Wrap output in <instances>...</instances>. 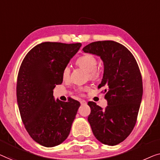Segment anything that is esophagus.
<instances>
[{"label":"esophagus","instance_id":"esophagus-1","mask_svg":"<svg viewBox=\"0 0 160 160\" xmlns=\"http://www.w3.org/2000/svg\"><path fill=\"white\" fill-rule=\"evenodd\" d=\"M80 103H81V104H82V105H85V104H86L87 102H85V100H80Z\"/></svg>","mask_w":160,"mask_h":160}]
</instances>
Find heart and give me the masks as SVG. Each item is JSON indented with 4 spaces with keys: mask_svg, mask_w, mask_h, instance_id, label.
Segmentation results:
<instances>
[{
    "mask_svg": "<svg viewBox=\"0 0 160 160\" xmlns=\"http://www.w3.org/2000/svg\"><path fill=\"white\" fill-rule=\"evenodd\" d=\"M77 64L80 67L85 69L88 71L90 79L91 80H97L100 77L101 71L100 68L96 66L98 64V60L95 56L90 54V53H85L83 54L78 58L76 61ZM70 67L69 66H66L63 69L62 71V78L63 80H67L70 75ZM86 89V88H79V91H83Z\"/></svg>",
    "mask_w": 160,
    "mask_h": 160,
    "instance_id": "1",
    "label": "heart"
}]
</instances>
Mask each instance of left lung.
Segmentation results:
<instances>
[{"instance_id":"left-lung-1","label":"left lung","mask_w":160,"mask_h":160,"mask_svg":"<svg viewBox=\"0 0 160 160\" xmlns=\"http://www.w3.org/2000/svg\"><path fill=\"white\" fill-rule=\"evenodd\" d=\"M99 56L104 65L103 88L108 105L105 109L88 102V120L96 138L103 144L122 142L136 125L143 95L142 77L136 58L123 45L112 40L96 41L82 48Z\"/></svg>"}]
</instances>
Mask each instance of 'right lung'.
I'll use <instances>...</instances> for the list:
<instances>
[{
	"mask_svg": "<svg viewBox=\"0 0 160 160\" xmlns=\"http://www.w3.org/2000/svg\"><path fill=\"white\" fill-rule=\"evenodd\" d=\"M82 44L45 42L27 53L17 77V98L20 115L33 140L46 147L62 143L70 132L80 103L67 102L53 96L56 85L62 83L63 69Z\"/></svg>",
	"mask_w": 160,
	"mask_h": 160,
	"instance_id": "right-lung-1",
	"label": "right lung"
}]
</instances>
